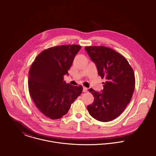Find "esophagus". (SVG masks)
Wrapping results in <instances>:
<instances>
[{
	"instance_id": "obj_1",
	"label": "esophagus",
	"mask_w": 156,
	"mask_h": 156,
	"mask_svg": "<svg viewBox=\"0 0 156 156\" xmlns=\"http://www.w3.org/2000/svg\"><path fill=\"white\" fill-rule=\"evenodd\" d=\"M83 91L84 92H87V91H88V88H86V87H83Z\"/></svg>"
}]
</instances>
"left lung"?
Listing matches in <instances>:
<instances>
[{
	"label": "left lung",
	"mask_w": 156,
	"mask_h": 156,
	"mask_svg": "<svg viewBox=\"0 0 156 156\" xmlns=\"http://www.w3.org/2000/svg\"><path fill=\"white\" fill-rule=\"evenodd\" d=\"M85 48L95 64L98 75L106 79L101 92L89 89L94 100L87 109L95 119L108 122L119 116L132 99L135 86L133 70L123 56L112 48L105 46Z\"/></svg>",
	"instance_id": "left-lung-1"
}]
</instances>
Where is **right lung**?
Wrapping results in <instances>:
<instances>
[{
    "instance_id": "right-lung-1",
    "label": "right lung",
    "mask_w": 156,
    "mask_h": 156,
    "mask_svg": "<svg viewBox=\"0 0 156 156\" xmlns=\"http://www.w3.org/2000/svg\"><path fill=\"white\" fill-rule=\"evenodd\" d=\"M81 47L72 44L48 48L37 56L29 69L30 95L39 111L51 119L67 114L82 92V86H73L64 80Z\"/></svg>"
}]
</instances>
